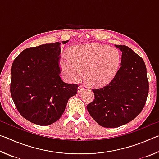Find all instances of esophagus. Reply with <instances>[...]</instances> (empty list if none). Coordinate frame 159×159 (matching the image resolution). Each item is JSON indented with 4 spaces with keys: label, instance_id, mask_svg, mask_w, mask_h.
Listing matches in <instances>:
<instances>
[{
    "label": "esophagus",
    "instance_id": "esophagus-1",
    "mask_svg": "<svg viewBox=\"0 0 159 159\" xmlns=\"http://www.w3.org/2000/svg\"><path fill=\"white\" fill-rule=\"evenodd\" d=\"M84 90V88L83 87V86H79V87H78V88H77V91H78V93H81L82 91H83Z\"/></svg>",
    "mask_w": 159,
    "mask_h": 159
}]
</instances>
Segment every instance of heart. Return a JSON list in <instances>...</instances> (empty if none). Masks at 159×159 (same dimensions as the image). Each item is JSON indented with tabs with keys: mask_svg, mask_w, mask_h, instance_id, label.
Listing matches in <instances>:
<instances>
[{
	"mask_svg": "<svg viewBox=\"0 0 159 159\" xmlns=\"http://www.w3.org/2000/svg\"><path fill=\"white\" fill-rule=\"evenodd\" d=\"M120 56L118 50L107 45L95 43L77 45L68 54H62L59 60L64 76L74 82L83 76L94 86H101L114 79L119 67Z\"/></svg>",
	"mask_w": 159,
	"mask_h": 159,
	"instance_id": "obj_1",
	"label": "heart"
}]
</instances>
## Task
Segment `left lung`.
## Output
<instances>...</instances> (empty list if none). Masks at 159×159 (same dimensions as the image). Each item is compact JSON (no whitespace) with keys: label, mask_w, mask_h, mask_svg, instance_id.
I'll return each instance as SVG.
<instances>
[{"label":"left lung","mask_w":159,"mask_h":159,"mask_svg":"<svg viewBox=\"0 0 159 159\" xmlns=\"http://www.w3.org/2000/svg\"><path fill=\"white\" fill-rule=\"evenodd\" d=\"M120 67L108 85L93 90L95 99L87 106L95 121L104 128H117L133 120L143 109L149 93L147 69L141 57L126 45Z\"/></svg>","instance_id":"8db88e82"}]
</instances>
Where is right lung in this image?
<instances>
[{
    "instance_id": "1",
    "label": "right lung",
    "mask_w": 159,
    "mask_h": 159,
    "mask_svg": "<svg viewBox=\"0 0 159 159\" xmlns=\"http://www.w3.org/2000/svg\"><path fill=\"white\" fill-rule=\"evenodd\" d=\"M61 43L27 48L12 63L10 93L13 102L20 114L36 125H49L58 120L69 99L77 94L78 85L64 82L60 76Z\"/></svg>"
}]
</instances>
